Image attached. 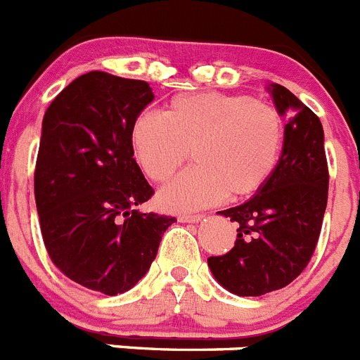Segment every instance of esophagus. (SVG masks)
<instances>
[{"mask_svg": "<svg viewBox=\"0 0 360 360\" xmlns=\"http://www.w3.org/2000/svg\"><path fill=\"white\" fill-rule=\"evenodd\" d=\"M178 220H180V222L196 224V222H200V220H204V214H180Z\"/></svg>", "mask_w": 360, "mask_h": 360, "instance_id": "esophagus-1", "label": "esophagus"}]
</instances>
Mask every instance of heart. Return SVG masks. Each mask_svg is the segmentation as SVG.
<instances>
[{
  "label": "heart",
  "instance_id": "obj_1",
  "mask_svg": "<svg viewBox=\"0 0 360 360\" xmlns=\"http://www.w3.org/2000/svg\"><path fill=\"white\" fill-rule=\"evenodd\" d=\"M282 118L244 94H180L162 115L142 110L131 124V147L146 176L167 182L191 150L193 165L158 195L167 211H191L227 196L238 200L268 182L282 146Z\"/></svg>",
  "mask_w": 360,
  "mask_h": 360
}]
</instances>
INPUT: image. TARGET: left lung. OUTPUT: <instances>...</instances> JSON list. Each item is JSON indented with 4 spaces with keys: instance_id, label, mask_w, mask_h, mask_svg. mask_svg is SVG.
I'll return each instance as SVG.
<instances>
[{
    "instance_id": "obj_1",
    "label": "left lung",
    "mask_w": 360,
    "mask_h": 360,
    "mask_svg": "<svg viewBox=\"0 0 360 360\" xmlns=\"http://www.w3.org/2000/svg\"><path fill=\"white\" fill-rule=\"evenodd\" d=\"M275 109L288 116L281 156L268 182L244 204L218 211L236 222L229 253L210 257L217 282L238 297H260L293 282L308 266L328 204V164L319 116L293 92L269 84Z\"/></svg>"
}]
</instances>
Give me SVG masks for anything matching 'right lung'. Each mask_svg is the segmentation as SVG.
Wrapping results in <instances>:
<instances>
[{
  "label": "right lung",
  "mask_w": 360,
  "mask_h": 360,
  "mask_svg": "<svg viewBox=\"0 0 360 360\" xmlns=\"http://www.w3.org/2000/svg\"><path fill=\"white\" fill-rule=\"evenodd\" d=\"M142 79L92 70L45 110L34 196L49 257L70 281L129 291L156 259L173 217L142 213L153 187L133 158L131 124L150 101Z\"/></svg>",
  "instance_id": "add662e5"
}]
</instances>
